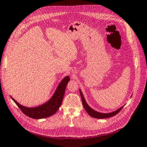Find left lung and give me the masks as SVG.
I'll use <instances>...</instances> for the list:
<instances>
[{
  "label": "left lung",
  "mask_w": 147,
  "mask_h": 147,
  "mask_svg": "<svg viewBox=\"0 0 147 147\" xmlns=\"http://www.w3.org/2000/svg\"><path fill=\"white\" fill-rule=\"evenodd\" d=\"M80 93L81 95V97H82V104H83V105L84 107V109H85L86 111L87 112V113H88L90 115V116L92 117L96 118V119H105V118H109V117H111L112 116H114V115L117 114L119 112L121 111V109L124 107V106H122L121 107L118 109L117 110L115 111L114 112H109V113H101V112H99L98 111H95L94 109H93L92 108L90 107V106L88 105V104L86 103L85 99V97H84V96L82 93V90H81L80 89Z\"/></svg>",
  "instance_id": "obj_1"
}]
</instances>
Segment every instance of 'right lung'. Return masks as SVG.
I'll list each match as a JSON object with an SVG mask.
<instances>
[{
	"instance_id": "1",
	"label": "right lung",
	"mask_w": 147,
	"mask_h": 147,
	"mask_svg": "<svg viewBox=\"0 0 147 147\" xmlns=\"http://www.w3.org/2000/svg\"><path fill=\"white\" fill-rule=\"evenodd\" d=\"M69 80L70 78L69 76H65L59 84L57 89L55 90L51 98L43 104L35 107H28L26 106L22 105L19 104L17 101H16L12 96L11 97L12 100L16 103V104L18 105V107L27 116L33 119H36L49 117L54 114L61 105L65 88H66L67 84L69 82Z\"/></svg>"
}]
</instances>
